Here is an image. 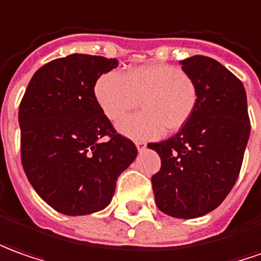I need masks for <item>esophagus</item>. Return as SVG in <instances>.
<instances>
[{"instance_id": "1", "label": "esophagus", "mask_w": 261, "mask_h": 261, "mask_svg": "<svg viewBox=\"0 0 261 261\" xmlns=\"http://www.w3.org/2000/svg\"><path fill=\"white\" fill-rule=\"evenodd\" d=\"M136 147H137L138 151H143V150H144L147 145H145L144 141H136Z\"/></svg>"}]
</instances>
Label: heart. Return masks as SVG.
I'll use <instances>...</instances> for the list:
<instances>
[{
    "label": "heart",
    "mask_w": 261,
    "mask_h": 261,
    "mask_svg": "<svg viewBox=\"0 0 261 261\" xmlns=\"http://www.w3.org/2000/svg\"><path fill=\"white\" fill-rule=\"evenodd\" d=\"M94 95L101 111L117 123L139 105L143 111L123 120L118 130L133 140H154L164 130L178 131L190 121L198 102L196 80L171 64H145L108 71L97 80Z\"/></svg>",
    "instance_id": "obj_1"
}]
</instances>
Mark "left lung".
I'll return each instance as SVG.
<instances>
[{"mask_svg": "<svg viewBox=\"0 0 261 261\" xmlns=\"http://www.w3.org/2000/svg\"><path fill=\"white\" fill-rule=\"evenodd\" d=\"M196 80L198 102L190 121L175 136L148 143L161 159L151 177L155 204L177 219H196L217 208L240 174L250 136L243 83L210 57L182 60Z\"/></svg>", "mask_w": 261, "mask_h": 261, "instance_id": "8db88e82", "label": "left lung"}]
</instances>
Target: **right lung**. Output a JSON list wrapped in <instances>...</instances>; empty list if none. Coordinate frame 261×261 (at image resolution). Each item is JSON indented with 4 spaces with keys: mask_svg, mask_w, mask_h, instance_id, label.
I'll return each mask as SVG.
<instances>
[{
    "mask_svg": "<svg viewBox=\"0 0 261 261\" xmlns=\"http://www.w3.org/2000/svg\"><path fill=\"white\" fill-rule=\"evenodd\" d=\"M114 58L71 54L42 65L19 102L21 163L37 194L58 213L107 207L137 147L118 134L94 95Z\"/></svg>",
    "mask_w": 261,
    "mask_h": 261,
    "instance_id": "add662e5",
    "label": "right lung"
}]
</instances>
